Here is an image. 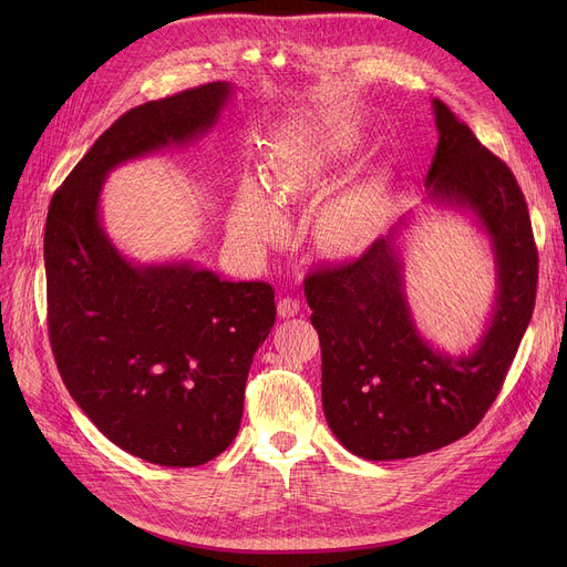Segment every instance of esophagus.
<instances>
[{"mask_svg":"<svg viewBox=\"0 0 567 567\" xmlns=\"http://www.w3.org/2000/svg\"><path fill=\"white\" fill-rule=\"evenodd\" d=\"M301 310V301L293 299V296H282V299L278 301V315L285 319V317H293L296 312Z\"/></svg>","mask_w":567,"mask_h":567,"instance_id":"34e87169","label":"esophagus"}]
</instances>
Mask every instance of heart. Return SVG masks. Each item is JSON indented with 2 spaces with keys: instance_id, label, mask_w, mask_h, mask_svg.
Returning <instances> with one entry per match:
<instances>
[{
  "instance_id": "obj_1",
  "label": "heart",
  "mask_w": 567,
  "mask_h": 567,
  "mask_svg": "<svg viewBox=\"0 0 567 567\" xmlns=\"http://www.w3.org/2000/svg\"><path fill=\"white\" fill-rule=\"evenodd\" d=\"M359 146L361 140L355 131L340 122H323L291 133L276 144L268 184L278 199L329 193L342 182ZM234 225L250 241H266L280 229L278 206L255 176H246L238 188ZM377 225L374 195L351 190L326 204L317 223V238L321 248L333 255H353L372 244Z\"/></svg>"
}]
</instances>
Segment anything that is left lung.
<instances>
[{
	"label": "left lung",
	"instance_id": "left-lung-1",
	"mask_svg": "<svg viewBox=\"0 0 567 567\" xmlns=\"http://www.w3.org/2000/svg\"><path fill=\"white\" fill-rule=\"evenodd\" d=\"M432 107L439 142L430 197L481 220L494 244L498 293L478 347L449 355L415 331L393 234L359 259L306 276L326 421L349 453L370 462L439 451L483 421L515 361L538 289V248L515 174L449 105L434 99Z\"/></svg>",
	"mask_w": 567,
	"mask_h": 567
}]
</instances>
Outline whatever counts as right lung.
<instances>
[{"label": "right lung", "mask_w": 567, "mask_h": 567, "mask_svg": "<svg viewBox=\"0 0 567 567\" xmlns=\"http://www.w3.org/2000/svg\"><path fill=\"white\" fill-rule=\"evenodd\" d=\"M231 94L208 82L137 105L94 142L45 220L48 333L71 398L114 445L199 466L234 441L257 347L276 323L268 282H227L190 261L135 266L99 218L112 167L212 128Z\"/></svg>", "instance_id": "1"}]
</instances>
